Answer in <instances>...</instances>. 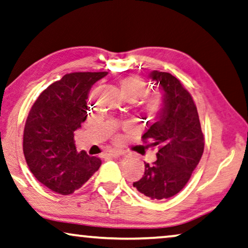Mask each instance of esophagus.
I'll return each instance as SVG.
<instances>
[{
	"label": "esophagus",
	"instance_id": "34e87169",
	"mask_svg": "<svg viewBox=\"0 0 248 248\" xmlns=\"http://www.w3.org/2000/svg\"><path fill=\"white\" fill-rule=\"evenodd\" d=\"M122 155V152L120 151H106L105 153H104V156L105 157H118Z\"/></svg>",
	"mask_w": 248,
	"mask_h": 248
}]
</instances>
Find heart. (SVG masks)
<instances>
[{
  "mask_svg": "<svg viewBox=\"0 0 248 248\" xmlns=\"http://www.w3.org/2000/svg\"><path fill=\"white\" fill-rule=\"evenodd\" d=\"M117 88L122 97L127 102H135L146 93L148 86L142 78L126 76L117 81ZM163 108L162 98L157 95H146L140 99L139 110L148 117H156Z\"/></svg>",
  "mask_w": 248,
  "mask_h": 248,
  "instance_id": "obj_1",
  "label": "heart"
}]
</instances>
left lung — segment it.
<instances>
[{"instance_id":"8db88e82","label":"left lung","mask_w":248,"mask_h":248,"mask_svg":"<svg viewBox=\"0 0 248 248\" xmlns=\"http://www.w3.org/2000/svg\"><path fill=\"white\" fill-rule=\"evenodd\" d=\"M150 78L163 93V108L142 136L157 149L156 160L145 163L143 177L135 181L140 192L152 200L180 192L202 159L204 139L192 96L169 73L153 70Z\"/></svg>"}]
</instances>
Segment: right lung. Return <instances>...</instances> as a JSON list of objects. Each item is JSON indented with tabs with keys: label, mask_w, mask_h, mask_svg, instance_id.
<instances>
[{
	"label": "right lung",
	"mask_w": 248,
	"mask_h": 248,
	"mask_svg": "<svg viewBox=\"0 0 248 248\" xmlns=\"http://www.w3.org/2000/svg\"><path fill=\"white\" fill-rule=\"evenodd\" d=\"M107 75L71 73L46 88L32 105L23 133V153L39 182L60 195L79 189L102 161L77 152L74 132L87 117L92 86Z\"/></svg>",
	"instance_id": "1"
}]
</instances>
